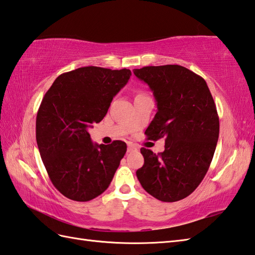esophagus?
Segmentation results:
<instances>
[{"label": "esophagus", "mask_w": 255, "mask_h": 255, "mask_svg": "<svg viewBox=\"0 0 255 255\" xmlns=\"http://www.w3.org/2000/svg\"><path fill=\"white\" fill-rule=\"evenodd\" d=\"M138 150L137 145H134L132 143H128V148H127V152H134V151Z\"/></svg>", "instance_id": "1"}]
</instances>
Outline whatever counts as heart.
Returning a JSON list of instances; mask_svg holds the SVG:
<instances>
[{
	"label": "heart",
	"mask_w": 255,
	"mask_h": 255,
	"mask_svg": "<svg viewBox=\"0 0 255 255\" xmlns=\"http://www.w3.org/2000/svg\"><path fill=\"white\" fill-rule=\"evenodd\" d=\"M138 95H142V93H138V94H137V96H138Z\"/></svg>",
	"instance_id": "1"
}]
</instances>
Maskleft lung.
<instances>
[{"mask_svg":"<svg viewBox=\"0 0 255 255\" xmlns=\"http://www.w3.org/2000/svg\"><path fill=\"white\" fill-rule=\"evenodd\" d=\"M133 73L149 85L158 106L145 136L165 138L163 152L140 149L144 163L137 177L151 196L177 202L197 188L209 169L219 137L217 108L206 81L182 66L143 67Z\"/></svg>","mask_w":255,"mask_h":255,"instance_id":"8db88e82","label":"left lung"}]
</instances>
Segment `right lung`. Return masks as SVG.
I'll return each mask as SVG.
<instances>
[{
    "instance_id": "add662e5",
    "label": "right lung",
    "mask_w": 255,
    "mask_h": 255,
    "mask_svg": "<svg viewBox=\"0 0 255 255\" xmlns=\"http://www.w3.org/2000/svg\"><path fill=\"white\" fill-rule=\"evenodd\" d=\"M130 75L129 69L79 68L59 75L41 101L38 149L53 186L69 199L89 202L105 192L126 153L121 140L94 144L88 129L104 118Z\"/></svg>"
}]
</instances>
